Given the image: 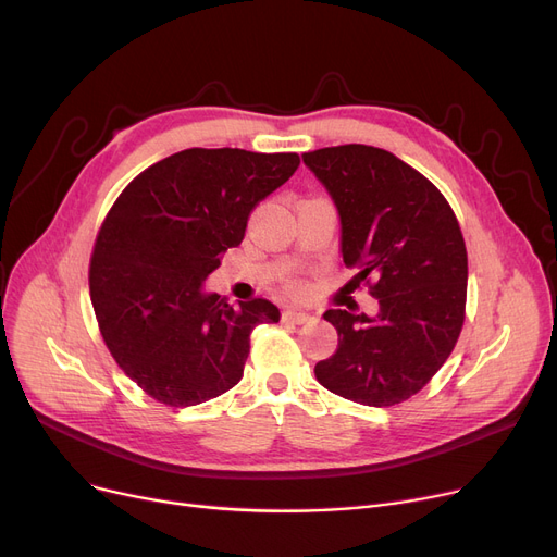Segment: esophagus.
Wrapping results in <instances>:
<instances>
[{
  "mask_svg": "<svg viewBox=\"0 0 557 557\" xmlns=\"http://www.w3.org/2000/svg\"><path fill=\"white\" fill-rule=\"evenodd\" d=\"M282 318H284V323H294V325H307L313 320L311 313H305L300 309H286Z\"/></svg>",
  "mask_w": 557,
  "mask_h": 557,
  "instance_id": "obj_1",
  "label": "esophagus"
}]
</instances>
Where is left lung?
I'll use <instances>...</instances> for the list:
<instances>
[{
	"label": "left lung",
	"instance_id": "obj_1",
	"mask_svg": "<svg viewBox=\"0 0 557 557\" xmlns=\"http://www.w3.org/2000/svg\"><path fill=\"white\" fill-rule=\"evenodd\" d=\"M332 196L341 255L372 282L374 315L327 309L336 352L313 372L327 391L366 406H393L422 391L460 336L467 250L445 196L397 156L345 144L302 156Z\"/></svg>",
	"mask_w": 557,
	"mask_h": 557
}]
</instances>
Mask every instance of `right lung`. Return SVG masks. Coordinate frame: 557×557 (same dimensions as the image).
<instances>
[{"instance_id":"right-lung-1","label":"right lung","mask_w":557,"mask_h":557,"mask_svg":"<svg viewBox=\"0 0 557 557\" xmlns=\"http://www.w3.org/2000/svg\"><path fill=\"white\" fill-rule=\"evenodd\" d=\"M300 158L187 149L122 191L92 252L90 298L101 336L133 382L166 406H196L239 384L250 332L277 323L269 300L227 305L205 288L250 212Z\"/></svg>"}]
</instances>
